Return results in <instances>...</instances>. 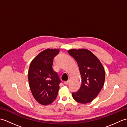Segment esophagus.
<instances>
[{
  "mask_svg": "<svg viewBox=\"0 0 127 127\" xmlns=\"http://www.w3.org/2000/svg\"><path fill=\"white\" fill-rule=\"evenodd\" d=\"M69 83V81H64V84L65 85H67Z\"/></svg>",
  "mask_w": 127,
  "mask_h": 127,
  "instance_id": "34e87169",
  "label": "esophagus"
}]
</instances>
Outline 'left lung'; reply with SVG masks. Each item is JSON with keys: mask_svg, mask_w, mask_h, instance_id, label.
I'll use <instances>...</instances> for the list:
<instances>
[{"mask_svg": "<svg viewBox=\"0 0 127 127\" xmlns=\"http://www.w3.org/2000/svg\"><path fill=\"white\" fill-rule=\"evenodd\" d=\"M77 62L82 78L81 86L72 93L74 100L87 104L95 98L103 87L105 72L102 64L94 54L87 49H71L68 51Z\"/></svg>", "mask_w": 127, "mask_h": 127, "instance_id": "left-lung-1", "label": "left lung"}]
</instances>
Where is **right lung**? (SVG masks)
I'll return each mask as SVG.
<instances>
[{
  "instance_id": "right-lung-1",
  "label": "right lung",
  "mask_w": 127,
  "mask_h": 127,
  "mask_svg": "<svg viewBox=\"0 0 127 127\" xmlns=\"http://www.w3.org/2000/svg\"><path fill=\"white\" fill-rule=\"evenodd\" d=\"M59 52V49H46L33 59L29 66V87L35 99L41 105L51 104L57 96L61 81L52 65Z\"/></svg>"
}]
</instances>
